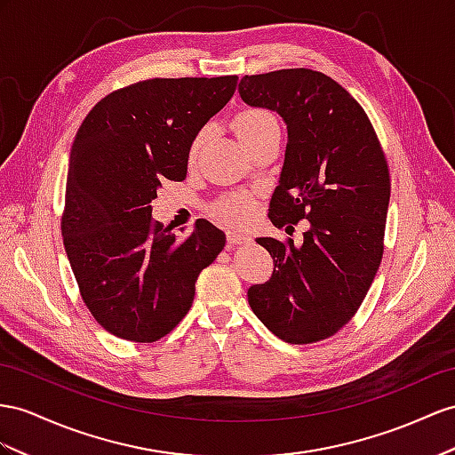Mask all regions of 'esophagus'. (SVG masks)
<instances>
[{
    "label": "esophagus",
    "instance_id": "obj_1",
    "mask_svg": "<svg viewBox=\"0 0 455 455\" xmlns=\"http://www.w3.org/2000/svg\"><path fill=\"white\" fill-rule=\"evenodd\" d=\"M227 240H228V248H235V246H240V243H248L250 236L243 235L240 230H228Z\"/></svg>",
    "mask_w": 455,
    "mask_h": 455
}]
</instances>
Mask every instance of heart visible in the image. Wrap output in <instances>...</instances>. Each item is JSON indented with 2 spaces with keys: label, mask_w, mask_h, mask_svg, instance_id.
I'll list each match as a JSON object with an SVG mask.
<instances>
[{
  "label": "heart",
  "mask_w": 455,
  "mask_h": 455,
  "mask_svg": "<svg viewBox=\"0 0 455 455\" xmlns=\"http://www.w3.org/2000/svg\"><path fill=\"white\" fill-rule=\"evenodd\" d=\"M232 126H235V132L240 138L242 144H250L253 140L265 136L267 132L278 131V123L269 111L253 109V108L240 109L235 115V119H232ZM204 140H205V131H200L194 136L188 149L190 161L196 159L197 151H200L204 144ZM251 213H253V202L246 194H230L215 205V215L227 220L230 225L246 223V220L251 217Z\"/></svg>",
  "instance_id": "b5f03b06"
}]
</instances>
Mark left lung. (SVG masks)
Masks as SVG:
<instances>
[{
    "mask_svg": "<svg viewBox=\"0 0 455 455\" xmlns=\"http://www.w3.org/2000/svg\"><path fill=\"white\" fill-rule=\"evenodd\" d=\"M238 92L248 106L276 111L288 128L271 223L309 220L301 246L258 238L275 269L248 290L250 307L284 342L324 340L355 315L379 271L390 202L387 157L363 108L319 71L246 75Z\"/></svg>",
    "mask_w": 455,
    "mask_h": 455,
    "instance_id": "left-lung-1",
    "label": "left lung"
}]
</instances>
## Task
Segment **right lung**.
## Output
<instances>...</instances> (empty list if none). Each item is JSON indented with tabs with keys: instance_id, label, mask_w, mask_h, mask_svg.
<instances>
[{
	"instance_id": "obj_1",
	"label": "right lung",
	"mask_w": 455,
	"mask_h": 455,
	"mask_svg": "<svg viewBox=\"0 0 455 455\" xmlns=\"http://www.w3.org/2000/svg\"><path fill=\"white\" fill-rule=\"evenodd\" d=\"M236 84L238 76L142 80L98 101L78 128L63 243L86 307L123 340L156 342L177 327L197 276L225 248V232L205 219L179 238L151 219V202L163 180L186 179L194 136Z\"/></svg>"
}]
</instances>
